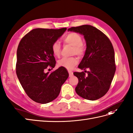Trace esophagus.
<instances>
[{
  "label": "esophagus",
  "mask_w": 133,
  "mask_h": 133,
  "mask_svg": "<svg viewBox=\"0 0 133 133\" xmlns=\"http://www.w3.org/2000/svg\"><path fill=\"white\" fill-rule=\"evenodd\" d=\"M68 72H69V76H70V77L72 76L73 75V72H72V71H68Z\"/></svg>",
  "instance_id": "34e87169"
}]
</instances>
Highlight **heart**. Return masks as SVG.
Wrapping results in <instances>:
<instances>
[{"label":"heart","instance_id":"heart-1","mask_svg":"<svg viewBox=\"0 0 133 133\" xmlns=\"http://www.w3.org/2000/svg\"><path fill=\"white\" fill-rule=\"evenodd\" d=\"M63 41L64 44H69L72 46V54H75L79 57H82L85 53V48L83 44V38L79 34L76 32H71L64 37ZM51 50L53 55L59 57L61 53V46L59 42H54ZM78 63V59L76 57H72L69 58H62L58 61L59 66L63 67L67 69L71 70Z\"/></svg>","mask_w":133,"mask_h":133}]
</instances>
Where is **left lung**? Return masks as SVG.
<instances>
[{"mask_svg":"<svg viewBox=\"0 0 133 133\" xmlns=\"http://www.w3.org/2000/svg\"><path fill=\"white\" fill-rule=\"evenodd\" d=\"M69 31L83 35L87 44L84 56L78 66L84 72H74L79 80L76 92L84 99H99L108 91L115 75L116 65L112 44L105 34L91 25L72 27L68 29Z\"/></svg>","mask_w":133,"mask_h":133,"instance_id":"8db88e82","label":"left lung"}]
</instances>
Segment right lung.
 Wrapping results in <instances>:
<instances>
[{"instance_id":"1","label":"right lung","mask_w":133,"mask_h":133,"mask_svg":"<svg viewBox=\"0 0 133 133\" xmlns=\"http://www.w3.org/2000/svg\"><path fill=\"white\" fill-rule=\"evenodd\" d=\"M67 30L35 29L23 37L17 50L16 74L27 95L37 103L45 104L58 96L61 88L69 77L65 68L52 73L56 60L51 46Z\"/></svg>"}]
</instances>
